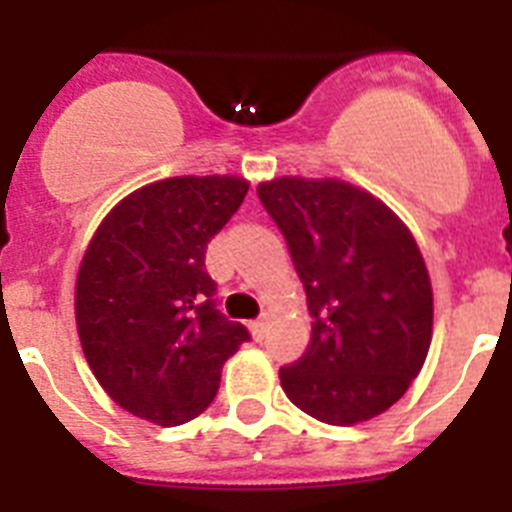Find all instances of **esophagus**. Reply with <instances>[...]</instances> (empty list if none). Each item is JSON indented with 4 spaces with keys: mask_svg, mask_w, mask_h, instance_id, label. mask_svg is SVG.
<instances>
[{
    "mask_svg": "<svg viewBox=\"0 0 512 512\" xmlns=\"http://www.w3.org/2000/svg\"><path fill=\"white\" fill-rule=\"evenodd\" d=\"M248 328H251V336L256 338V341H261V338H264V330H266L264 320H251V323H248Z\"/></svg>",
    "mask_w": 512,
    "mask_h": 512,
    "instance_id": "obj_1",
    "label": "esophagus"
}]
</instances>
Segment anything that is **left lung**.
<instances>
[{
	"label": "left lung",
	"mask_w": 512,
	"mask_h": 512,
	"mask_svg": "<svg viewBox=\"0 0 512 512\" xmlns=\"http://www.w3.org/2000/svg\"><path fill=\"white\" fill-rule=\"evenodd\" d=\"M305 284L312 341L282 366L312 418L354 425L392 408L418 377L433 330L423 256L400 217L338 179L282 176L259 187Z\"/></svg>",
	"instance_id": "8db88e82"
}]
</instances>
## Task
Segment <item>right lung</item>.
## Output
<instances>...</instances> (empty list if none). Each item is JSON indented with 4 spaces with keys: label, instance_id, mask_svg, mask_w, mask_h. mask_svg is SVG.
Segmentation results:
<instances>
[{
    "label": "right lung",
    "instance_id": "1",
    "mask_svg": "<svg viewBox=\"0 0 512 512\" xmlns=\"http://www.w3.org/2000/svg\"><path fill=\"white\" fill-rule=\"evenodd\" d=\"M248 192L238 176H174L128 194L89 243L76 325L94 377L128 413L179 425L210 408L220 369L251 341L217 310L212 235Z\"/></svg>",
    "mask_w": 512,
    "mask_h": 512
}]
</instances>
